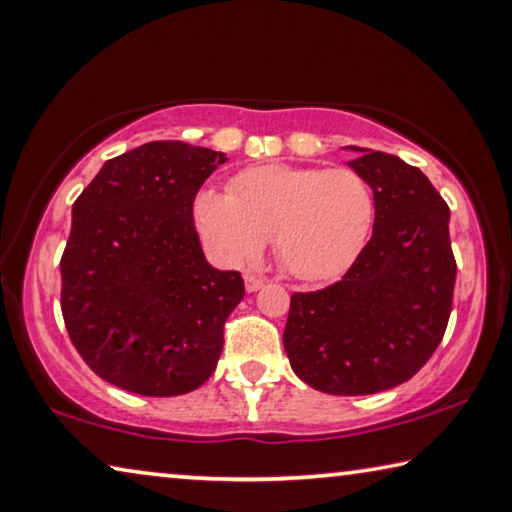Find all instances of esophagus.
<instances>
[{"mask_svg":"<svg viewBox=\"0 0 512 512\" xmlns=\"http://www.w3.org/2000/svg\"><path fill=\"white\" fill-rule=\"evenodd\" d=\"M243 282H246V291L248 294H253V291H257V289H262L264 287V278L262 275H255V273H246L243 275Z\"/></svg>","mask_w":512,"mask_h":512,"instance_id":"esophagus-1","label":"esophagus"}]
</instances>
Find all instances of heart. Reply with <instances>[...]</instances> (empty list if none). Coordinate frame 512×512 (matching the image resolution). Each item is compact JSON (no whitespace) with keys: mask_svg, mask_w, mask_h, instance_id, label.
Instances as JSON below:
<instances>
[{"mask_svg":"<svg viewBox=\"0 0 512 512\" xmlns=\"http://www.w3.org/2000/svg\"><path fill=\"white\" fill-rule=\"evenodd\" d=\"M193 212L225 266L253 262L273 237L282 269L298 280L326 282L362 253L376 202L367 180L351 168L262 164L241 170L230 196L202 191Z\"/></svg>","mask_w":512,"mask_h":512,"instance_id":"b5f03b06","label":"heart"}]
</instances>
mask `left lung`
<instances>
[{"instance_id": "8db88e82", "label": "left lung", "mask_w": 512, "mask_h": 512, "mask_svg": "<svg viewBox=\"0 0 512 512\" xmlns=\"http://www.w3.org/2000/svg\"><path fill=\"white\" fill-rule=\"evenodd\" d=\"M348 150L373 191V234L342 280L291 296L282 342L303 383L360 396L410 380L440 346L456 259L449 205L431 180L394 154Z\"/></svg>"}]
</instances>
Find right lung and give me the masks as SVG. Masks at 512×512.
Masks as SVG:
<instances>
[{
  "label": "right lung",
  "mask_w": 512,
  "mask_h": 512,
  "mask_svg": "<svg viewBox=\"0 0 512 512\" xmlns=\"http://www.w3.org/2000/svg\"><path fill=\"white\" fill-rule=\"evenodd\" d=\"M223 152L152 141L109 159L72 205L61 312L84 362L141 396H177L212 376L239 271L205 259L193 200Z\"/></svg>",
  "instance_id": "obj_1"
}]
</instances>
